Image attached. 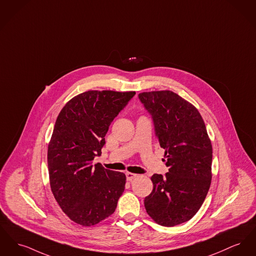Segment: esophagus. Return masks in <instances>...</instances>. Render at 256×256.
<instances>
[{"instance_id":"34e87169","label":"esophagus","mask_w":256,"mask_h":256,"mask_svg":"<svg viewBox=\"0 0 256 256\" xmlns=\"http://www.w3.org/2000/svg\"><path fill=\"white\" fill-rule=\"evenodd\" d=\"M126 180H132L134 178L137 177V174H134V173H130V172H126Z\"/></svg>"}]
</instances>
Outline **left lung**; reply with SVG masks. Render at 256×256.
Here are the masks:
<instances>
[{
  "mask_svg": "<svg viewBox=\"0 0 256 256\" xmlns=\"http://www.w3.org/2000/svg\"><path fill=\"white\" fill-rule=\"evenodd\" d=\"M149 111L160 146L166 150L164 176L150 177L152 190L145 197L148 214L158 224L178 226L194 218L212 180V148L205 122L196 106L172 90L138 94Z\"/></svg>",
  "mask_w": 256,
  "mask_h": 256,
  "instance_id": "8db88e82",
  "label": "left lung"
}]
</instances>
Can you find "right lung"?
<instances>
[{"mask_svg":"<svg viewBox=\"0 0 256 256\" xmlns=\"http://www.w3.org/2000/svg\"><path fill=\"white\" fill-rule=\"evenodd\" d=\"M136 92L87 90L60 110L48 144L52 194L77 224L92 226L110 216L124 190L126 175L92 164L102 154L109 126Z\"/></svg>","mask_w":256,"mask_h":256,"instance_id":"1","label":"right lung"}]
</instances>
